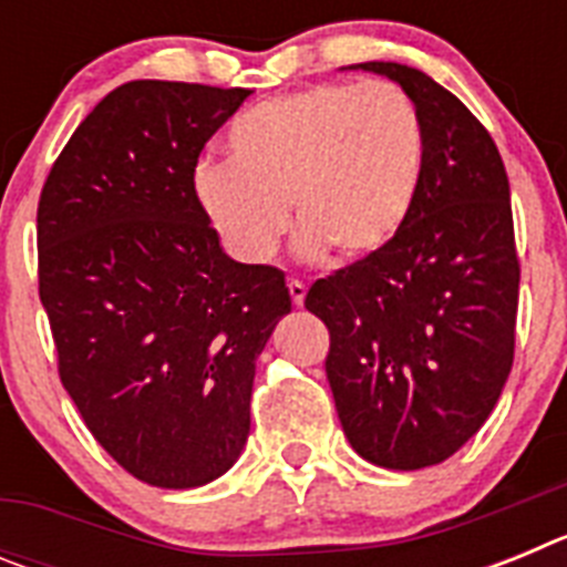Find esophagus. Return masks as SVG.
I'll use <instances>...</instances> for the list:
<instances>
[{
	"label": "esophagus",
	"instance_id": "34e87169",
	"mask_svg": "<svg viewBox=\"0 0 567 567\" xmlns=\"http://www.w3.org/2000/svg\"><path fill=\"white\" fill-rule=\"evenodd\" d=\"M287 287H289V295H292L295 307H303V298H307V287H303V280L292 278Z\"/></svg>",
	"mask_w": 567,
	"mask_h": 567
}]
</instances>
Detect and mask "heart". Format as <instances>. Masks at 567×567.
Returning <instances> with one entry per match:
<instances>
[{"label": "heart", "instance_id": "b5f03b06", "mask_svg": "<svg viewBox=\"0 0 567 567\" xmlns=\"http://www.w3.org/2000/svg\"><path fill=\"white\" fill-rule=\"evenodd\" d=\"M423 164V124L405 90L318 84L244 110L227 133V162L195 167L193 198L240 264L278 252L289 204L300 252L363 260L409 221Z\"/></svg>", "mask_w": 567, "mask_h": 567}]
</instances>
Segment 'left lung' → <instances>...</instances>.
Listing matches in <instances>:
<instances>
[{"mask_svg": "<svg viewBox=\"0 0 567 567\" xmlns=\"http://www.w3.org/2000/svg\"><path fill=\"white\" fill-rule=\"evenodd\" d=\"M392 79L417 107L425 164L412 215L378 255L315 280L327 378L354 452L414 471L460 452L497 405L514 363L519 258L511 189L488 130L423 70Z\"/></svg>", "mask_w": 567, "mask_h": 567, "instance_id": "left-lung-1", "label": "left lung"}]
</instances>
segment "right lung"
<instances>
[{"label": "right lung", "mask_w": 567, "mask_h": 567, "mask_svg": "<svg viewBox=\"0 0 567 567\" xmlns=\"http://www.w3.org/2000/svg\"><path fill=\"white\" fill-rule=\"evenodd\" d=\"M247 96L122 84L70 135L39 198L59 378L104 452L158 488L233 468L255 360L292 309L284 272L229 258L193 198L204 144Z\"/></svg>", "instance_id": "right-lung-1"}]
</instances>
